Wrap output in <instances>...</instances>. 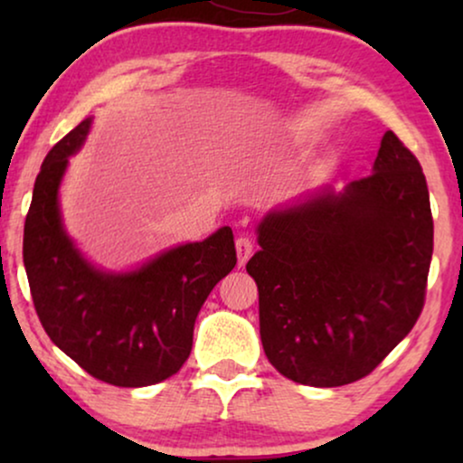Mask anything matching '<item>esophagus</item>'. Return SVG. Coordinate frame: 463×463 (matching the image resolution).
<instances>
[{
    "mask_svg": "<svg viewBox=\"0 0 463 463\" xmlns=\"http://www.w3.org/2000/svg\"><path fill=\"white\" fill-rule=\"evenodd\" d=\"M252 250H255V242H252V238L240 236L236 240V252H238V265H240V268H242V265L249 261Z\"/></svg>",
    "mask_w": 463,
    "mask_h": 463,
    "instance_id": "obj_1",
    "label": "esophagus"
}]
</instances>
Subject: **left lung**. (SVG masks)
Wrapping results in <instances>:
<instances>
[{"mask_svg":"<svg viewBox=\"0 0 463 463\" xmlns=\"http://www.w3.org/2000/svg\"><path fill=\"white\" fill-rule=\"evenodd\" d=\"M257 242L246 271L271 366L314 388L358 382L423 307L434 223L420 162L388 130L373 175L271 208Z\"/></svg>","mask_w":463,"mask_h":463,"instance_id":"obj_1","label":"left lung"}]
</instances>
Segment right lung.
<instances>
[{
	"mask_svg": "<svg viewBox=\"0 0 463 463\" xmlns=\"http://www.w3.org/2000/svg\"><path fill=\"white\" fill-rule=\"evenodd\" d=\"M86 118L50 149L24 221L23 261L37 316L52 344L100 382L143 388L173 377L194 344L206 297L236 265L232 227L170 246L130 269L92 263L69 236L61 183L84 147Z\"/></svg>",
	"mask_w": 463,
	"mask_h": 463,
	"instance_id": "1",
	"label": "right lung"
}]
</instances>
